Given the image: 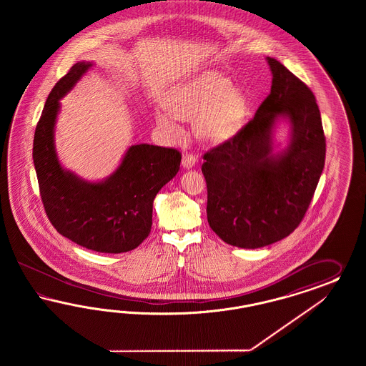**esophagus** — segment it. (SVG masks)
Masks as SVG:
<instances>
[{"label": "esophagus", "instance_id": "esophagus-1", "mask_svg": "<svg viewBox=\"0 0 366 366\" xmlns=\"http://www.w3.org/2000/svg\"><path fill=\"white\" fill-rule=\"evenodd\" d=\"M196 164H197L196 155L190 154V153H185L182 155V167L185 169H192Z\"/></svg>", "mask_w": 366, "mask_h": 366}]
</instances>
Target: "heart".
<instances>
[{
	"mask_svg": "<svg viewBox=\"0 0 366 366\" xmlns=\"http://www.w3.org/2000/svg\"><path fill=\"white\" fill-rule=\"evenodd\" d=\"M167 112H157L155 122L162 133L177 138V119H194V133L209 144H220L237 133L249 114V99L232 80L208 71L169 92L164 99Z\"/></svg>",
	"mask_w": 366,
	"mask_h": 366,
	"instance_id": "b5f03b06",
	"label": "heart"
}]
</instances>
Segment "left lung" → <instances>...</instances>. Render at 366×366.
Returning <instances> with one entry per match:
<instances>
[{"instance_id":"obj_1","label":"left lung","mask_w":366,"mask_h":366,"mask_svg":"<svg viewBox=\"0 0 366 366\" xmlns=\"http://www.w3.org/2000/svg\"><path fill=\"white\" fill-rule=\"evenodd\" d=\"M271 92L254 118L204 154L207 216L222 242L260 248L294 232L310 207L325 167L326 138L311 89L274 57ZM279 117L292 126L288 147L272 153Z\"/></svg>"}]
</instances>
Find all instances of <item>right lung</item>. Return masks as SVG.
I'll return each mask as SVG.
<instances>
[{
    "label": "right lung",
    "instance_id": "obj_1",
    "mask_svg": "<svg viewBox=\"0 0 366 366\" xmlns=\"http://www.w3.org/2000/svg\"><path fill=\"white\" fill-rule=\"evenodd\" d=\"M91 63L71 66L48 95L36 126L34 164L45 213L56 231L91 251L121 254L149 236L157 193L177 174L181 153L173 147L134 144L122 164L100 182L64 170L56 155L54 130L60 102Z\"/></svg>",
    "mask_w": 366,
    "mask_h": 366
}]
</instances>
